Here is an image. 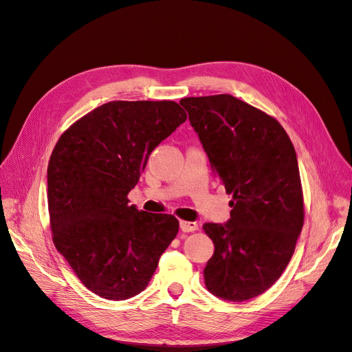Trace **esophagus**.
Listing matches in <instances>:
<instances>
[{
	"mask_svg": "<svg viewBox=\"0 0 352 352\" xmlns=\"http://www.w3.org/2000/svg\"><path fill=\"white\" fill-rule=\"evenodd\" d=\"M179 228L183 232H195L199 230V223L188 222V221H179Z\"/></svg>",
	"mask_w": 352,
	"mask_h": 352,
	"instance_id": "esophagus-1",
	"label": "esophagus"
}]
</instances>
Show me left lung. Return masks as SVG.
Listing matches in <instances>:
<instances>
[{"instance_id": "left-lung-1", "label": "left lung", "mask_w": 352, "mask_h": 352, "mask_svg": "<svg viewBox=\"0 0 352 352\" xmlns=\"http://www.w3.org/2000/svg\"><path fill=\"white\" fill-rule=\"evenodd\" d=\"M191 126L225 186L231 219L205 223L214 253L206 288L230 301L263 294L279 279L304 225V196L294 144L262 109L231 95L184 98Z\"/></svg>"}]
</instances>
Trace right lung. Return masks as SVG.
<instances>
[{
	"instance_id": "obj_1",
	"label": "right lung",
	"mask_w": 352,
	"mask_h": 352,
	"mask_svg": "<svg viewBox=\"0 0 352 352\" xmlns=\"http://www.w3.org/2000/svg\"><path fill=\"white\" fill-rule=\"evenodd\" d=\"M187 120L174 100H112L78 118L48 164L52 241L83 285L107 300L138 296L177 236L174 214L129 205L151 152Z\"/></svg>"
}]
</instances>
